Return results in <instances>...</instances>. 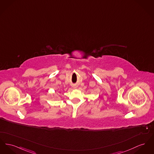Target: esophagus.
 Segmentation results:
<instances>
[{"label":"esophagus","mask_w":154,"mask_h":154,"mask_svg":"<svg viewBox=\"0 0 154 154\" xmlns=\"http://www.w3.org/2000/svg\"><path fill=\"white\" fill-rule=\"evenodd\" d=\"M72 87H73V88H74V89H75V88H77V87H76V85H73V86H72Z\"/></svg>","instance_id":"esophagus-1"}]
</instances>
